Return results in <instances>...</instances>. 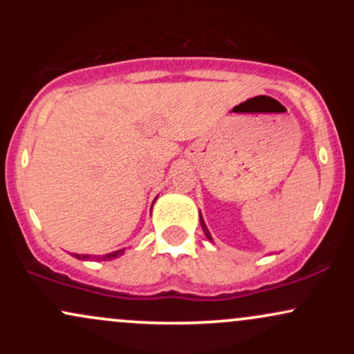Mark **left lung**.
Segmentation results:
<instances>
[{"instance_id":"1","label":"left lung","mask_w":354,"mask_h":354,"mask_svg":"<svg viewBox=\"0 0 354 354\" xmlns=\"http://www.w3.org/2000/svg\"><path fill=\"white\" fill-rule=\"evenodd\" d=\"M200 221H201V228H203V231H205V233H206V236H208V238L211 239V236H209V231H208V228H206L205 221H203V218H201V216H200Z\"/></svg>"}]
</instances>
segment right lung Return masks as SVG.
<instances>
[{
  "mask_svg": "<svg viewBox=\"0 0 354 354\" xmlns=\"http://www.w3.org/2000/svg\"><path fill=\"white\" fill-rule=\"evenodd\" d=\"M121 253H123V250L115 251V253H109V254H106V256H103V259H113V258H118V256H120ZM75 256H76V258H80V259H89V258H91V256H88V254H83V256L75 254Z\"/></svg>",
  "mask_w": 354,
  "mask_h": 354,
  "instance_id": "obj_1",
  "label": "right lung"
}]
</instances>
